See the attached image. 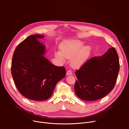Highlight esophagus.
<instances>
[{"mask_svg":"<svg viewBox=\"0 0 129 129\" xmlns=\"http://www.w3.org/2000/svg\"><path fill=\"white\" fill-rule=\"evenodd\" d=\"M66 75H72V72L71 70H68L66 72Z\"/></svg>","mask_w":129,"mask_h":129,"instance_id":"34e87169","label":"esophagus"}]
</instances>
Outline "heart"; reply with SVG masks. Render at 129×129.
<instances>
[{
	"label": "heart",
	"mask_w": 129,
	"mask_h": 129,
	"mask_svg": "<svg viewBox=\"0 0 129 129\" xmlns=\"http://www.w3.org/2000/svg\"><path fill=\"white\" fill-rule=\"evenodd\" d=\"M84 43L79 40H71L65 42L60 47L61 51L55 52V56L64 62L66 58L72 59V65L74 67L82 65L87 59L90 53L88 46L83 47Z\"/></svg>",
	"instance_id": "heart-1"
}]
</instances>
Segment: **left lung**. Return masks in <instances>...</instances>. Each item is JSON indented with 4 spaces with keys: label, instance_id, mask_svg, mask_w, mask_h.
Listing matches in <instances>:
<instances>
[{
    "label": "left lung",
    "instance_id": "8db88e82",
    "mask_svg": "<svg viewBox=\"0 0 129 129\" xmlns=\"http://www.w3.org/2000/svg\"><path fill=\"white\" fill-rule=\"evenodd\" d=\"M119 69V59L114 47L102 56L90 58L75 72L77 96L86 101L104 97L113 89Z\"/></svg>",
    "mask_w": 129,
    "mask_h": 129
}]
</instances>
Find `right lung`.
<instances>
[{"mask_svg":"<svg viewBox=\"0 0 129 129\" xmlns=\"http://www.w3.org/2000/svg\"><path fill=\"white\" fill-rule=\"evenodd\" d=\"M31 35L20 43L13 54L11 74L19 92L32 100L51 97L56 84L66 75L64 67L52 64L43 56L45 46Z\"/></svg>","mask_w":129,"mask_h":129,"instance_id":"right-lung-1","label":"right lung"}]
</instances>
